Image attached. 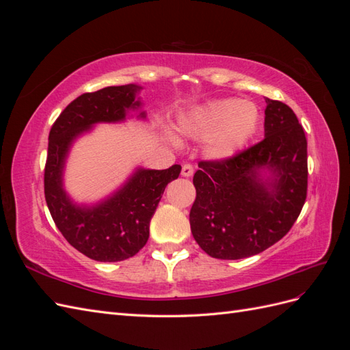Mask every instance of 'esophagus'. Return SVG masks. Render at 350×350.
Wrapping results in <instances>:
<instances>
[{"mask_svg":"<svg viewBox=\"0 0 350 350\" xmlns=\"http://www.w3.org/2000/svg\"><path fill=\"white\" fill-rule=\"evenodd\" d=\"M194 174V167H193V165H189V163H185L184 166H183V169H181V175L183 176H191Z\"/></svg>","mask_w":350,"mask_h":350,"instance_id":"obj_1","label":"esophagus"}]
</instances>
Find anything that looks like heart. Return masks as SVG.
Returning a JSON list of instances; mask_svg holds the SVG:
<instances>
[{
  "instance_id": "heart-1",
  "label": "heart",
  "mask_w": 350,
  "mask_h": 350,
  "mask_svg": "<svg viewBox=\"0 0 350 350\" xmlns=\"http://www.w3.org/2000/svg\"><path fill=\"white\" fill-rule=\"evenodd\" d=\"M258 111L248 100H215L187 112L179 120V131L198 140H207L210 157L225 159L235 154L254 135Z\"/></svg>"
}]
</instances>
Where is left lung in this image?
<instances>
[{
	"mask_svg": "<svg viewBox=\"0 0 350 350\" xmlns=\"http://www.w3.org/2000/svg\"><path fill=\"white\" fill-rule=\"evenodd\" d=\"M264 139L194 174L189 225L210 257L239 260L280 241L306 198V137L288 105L266 98Z\"/></svg>",
	"mask_w": 350,
	"mask_h": 350,
	"instance_id": "1",
	"label": "left lung"
}]
</instances>
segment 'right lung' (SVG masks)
Instances as JSON below:
<instances>
[{
	"label": "right lung",
	"mask_w": 350,
	"mask_h": 350,
	"mask_svg": "<svg viewBox=\"0 0 350 350\" xmlns=\"http://www.w3.org/2000/svg\"><path fill=\"white\" fill-rule=\"evenodd\" d=\"M142 86L125 84L83 93L61 112L49 131L45 165V200L64 238L84 256L103 262L135 256L149 239L150 220L166 185L181 172L167 169H135L118 191L93 206L76 204L66 193L62 175L71 144L99 122L125 121L129 111L140 109ZM139 118H146L144 111Z\"/></svg>",
	"instance_id": "right-lung-1"
}]
</instances>
